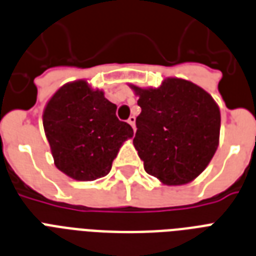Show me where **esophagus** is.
Segmentation results:
<instances>
[{
  "instance_id": "obj_1",
  "label": "esophagus",
  "mask_w": 256,
  "mask_h": 256,
  "mask_svg": "<svg viewBox=\"0 0 256 256\" xmlns=\"http://www.w3.org/2000/svg\"><path fill=\"white\" fill-rule=\"evenodd\" d=\"M128 124H132V130L136 132V116H130V118H128Z\"/></svg>"
}]
</instances>
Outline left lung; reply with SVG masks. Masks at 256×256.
Segmentation results:
<instances>
[{
    "mask_svg": "<svg viewBox=\"0 0 256 256\" xmlns=\"http://www.w3.org/2000/svg\"><path fill=\"white\" fill-rule=\"evenodd\" d=\"M132 88L142 108L132 144L144 171L168 186L191 182L218 148V104L202 88L179 78H168L158 88Z\"/></svg>",
    "mask_w": 256,
    "mask_h": 256,
    "instance_id": "1",
    "label": "left lung"
}]
</instances>
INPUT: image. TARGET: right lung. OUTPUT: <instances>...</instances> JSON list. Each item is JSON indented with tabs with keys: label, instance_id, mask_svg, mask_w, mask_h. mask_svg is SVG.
<instances>
[{
	"label": "right lung",
	"instance_id": "1",
	"mask_svg": "<svg viewBox=\"0 0 256 256\" xmlns=\"http://www.w3.org/2000/svg\"><path fill=\"white\" fill-rule=\"evenodd\" d=\"M116 106L86 81L66 84L48 102L44 128L54 164L77 180L108 175L132 126L116 116Z\"/></svg>",
	"mask_w": 256,
	"mask_h": 256
}]
</instances>
